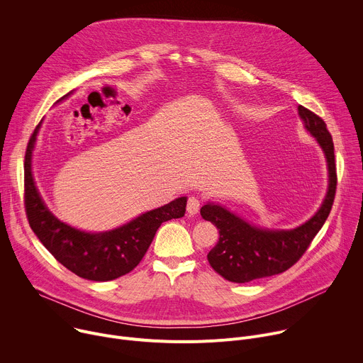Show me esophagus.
<instances>
[{
  "mask_svg": "<svg viewBox=\"0 0 363 363\" xmlns=\"http://www.w3.org/2000/svg\"><path fill=\"white\" fill-rule=\"evenodd\" d=\"M201 208V199L195 195L189 196L188 198V202H186V211L189 216H195Z\"/></svg>",
  "mask_w": 363,
  "mask_h": 363,
  "instance_id": "obj_1",
  "label": "esophagus"
}]
</instances>
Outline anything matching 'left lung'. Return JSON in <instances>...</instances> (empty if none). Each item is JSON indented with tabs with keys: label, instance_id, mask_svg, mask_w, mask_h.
<instances>
[{
	"label": "left lung",
	"instance_id": "left-lung-1",
	"mask_svg": "<svg viewBox=\"0 0 363 363\" xmlns=\"http://www.w3.org/2000/svg\"><path fill=\"white\" fill-rule=\"evenodd\" d=\"M298 115L306 129L325 150L329 165L326 198L315 217L289 231L255 228L220 205H203L201 208L202 218L211 221L220 233L218 242L206 258L211 267L228 281L248 283L289 270L300 260L330 214L337 185L333 139L320 116L304 106H298Z\"/></svg>",
	"mask_w": 363,
	"mask_h": 363
}]
</instances>
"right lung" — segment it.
Wrapping results in <instances>:
<instances>
[{"label":"right lung","mask_w":363,"mask_h":363,"mask_svg":"<svg viewBox=\"0 0 363 363\" xmlns=\"http://www.w3.org/2000/svg\"><path fill=\"white\" fill-rule=\"evenodd\" d=\"M40 123L34 129L24 161V205L28 224L43 245L67 270L93 281H109L132 272L143 258L162 223L185 214L181 196L129 224L106 233H84L59 221L44 205L31 174V153Z\"/></svg>","instance_id":"1"}]
</instances>
